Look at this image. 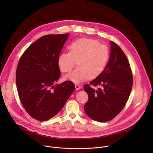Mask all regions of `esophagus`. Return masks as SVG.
<instances>
[{
  "label": "esophagus",
  "instance_id": "esophagus-1",
  "mask_svg": "<svg viewBox=\"0 0 153 153\" xmlns=\"http://www.w3.org/2000/svg\"><path fill=\"white\" fill-rule=\"evenodd\" d=\"M75 89H76V90H78V89H79L81 88V87H80L78 84H75Z\"/></svg>",
  "mask_w": 153,
  "mask_h": 153
}]
</instances>
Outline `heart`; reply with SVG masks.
I'll return each instance as SVG.
<instances>
[{"instance_id":"b5f03b06","label":"heart","mask_w":153,"mask_h":153,"mask_svg":"<svg viewBox=\"0 0 153 153\" xmlns=\"http://www.w3.org/2000/svg\"><path fill=\"white\" fill-rule=\"evenodd\" d=\"M109 59V50L105 45L92 39H81L69 46V52L62 53L58 58V65L64 72H69L76 65L72 73L65 79L79 83L86 79H92L104 70Z\"/></svg>"}]
</instances>
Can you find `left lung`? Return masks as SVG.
Masks as SVG:
<instances>
[{
  "label": "left lung",
  "instance_id": "1",
  "mask_svg": "<svg viewBox=\"0 0 153 153\" xmlns=\"http://www.w3.org/2000/svg\"><path fill=\"white\" fill-rule=\"evenodd\" d=\"M110 56L104 71L89 84L84 86L88 95L84 110L88 116L98 122H107L125 107L132 87V75L128 59L123 50L110 41ZM91 85H100L95 90Z\"/></svg>",
  "mask_w": 153,
  "mask_h": 153
}]
</instances>
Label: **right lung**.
<instances>
[{
	"instance_id": "1",
	"label": "right lung",
	"mask_w": 153,
	"mask_h": 153,
	"mask_svg": "<svg viewBox=\"0 0 153 153\" xmlns=\"http://www.w3.org/2000/svg\"><path fill=\"white\" fill-rule=\"evenodd\" d=\"M69 33L47 35L31 44L18 65L16 82L22 105L33 118L48 121L55 116L75 90L61 76L58 58Z\"/></svg>"
}]
</instances>
